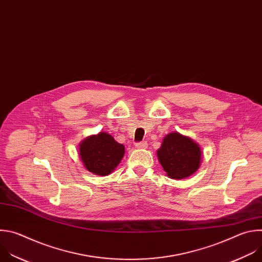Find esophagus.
<instances>
[{
  "mask_svg": "<svg viewBox=\"0 0 262 262\" xmlns=\"http://www.w3.org/2000/svg\"><path fill=\"white\" fill-rule=\"evenodd\" d=\"M147 146V143L145 141H139L136 143L137 148H145Z\"/></svg>",
  "mask_w": 262,
  "mask_h": 262,
  "instance_id": "34e87169",
  "label": "esophagus"
}]
</instances>
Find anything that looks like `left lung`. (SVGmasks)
Returning <instances> with one entry per match:
<instances>
[{
    "label": "left lung",
    "mask_w": 262,
    "mask_h": 262,
    "mask_svg": "<svg viewBox=\"0 0 262 262\" xmlns=\"http://www.w3.org/2000/svg\"><path fill=\"white\" fill-rule=\"evenodd\" d=\"M157 155L170 179H185L193 174L200 166L201 150L199 145L178 132L165 136Z\"/></svg>",
    "instance_id": "obj_1"
}]
</instances>
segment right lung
Returning <instances> with one entry per match:
<instances>
[{
	"label": "right lung",
	"mask_w": 262,
	"mask_h": 262,
	"mask_svg": "<svg viewBox=\"0 0 262 262\" xmlns=\"http://www.w3.org/2000/svg\"><path fill=\"white\" fill-rule=\"evenodd\" d=\"M124 154V145L104 132L88 137L79 145L84 167L97 176L110 174L121 162Z\"/></svg>",
	"instance_id": "obj_1"
}]
</instances>
